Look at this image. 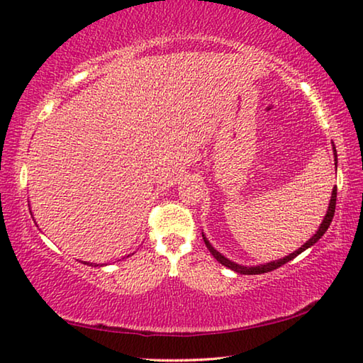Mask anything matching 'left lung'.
Listing matches in <instances>:
<instances>
[{
    "instance_id": "left-lung-1",
    "label": "left lung",
    "mask_w": 363,
    "mask_h": 363,
    "mask_svg": "<svg viewBox=\"0 0 363 363\" xmlns=\"http://www.w3.org/2000/svg\"><path fill=\"white\" fill-rule=\"evenodd\" d=\"M336 163H337V157H336V149H335V167H336ZM335 208H336V187L333 189V194H331V200H330V206H328L327 216H325L323 223L320 224V227H318V230H317L315 235L312 237V238H309V240H307V243H304L303 247H301L298 251H294V253H291L290 256H285L284 259H280V261H274V262H267V264H261V266H256V267H245V266H238V264L229 261V259H227V257H224L223 255L218 253V251L211 247L210 242H208L205 237H203V240H205V243H206V248L210 250V253H211L214 257H216V259H218L220 264H223V266L229 267V269H232V270H235V272H238V274H245V275H256V274L270 272V270L277 269V267H280V266H284V264H286L288 261L294 259V257H296L298 255L303 253L304 250H307L309 247H312V245H314V243H317L318 240H320L323 233L327 232V229L330 227L331 220H333V216H335Z\"/></svg>"
}]
</instances>
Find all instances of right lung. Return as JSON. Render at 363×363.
Listing matches in <instances>:
<instances>
[{
	"label": "right lung",
	"instance_id": "add662e5",
	"mask_svg": "<svg viewBox=\"0 0 363 363\" xmlns=\"http://www.w3.org/2000/svg\"><path fill=\"white\" fill-rule=\"evenodd\" d=\"M84 264H88V266H94V267L99 266V264H89V262H84Z\"/></svg>",
	"mask_w": 363,
	"mask_h": 363
}]
</instances>
